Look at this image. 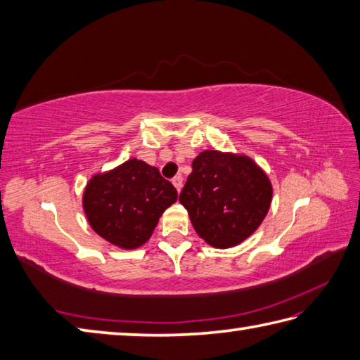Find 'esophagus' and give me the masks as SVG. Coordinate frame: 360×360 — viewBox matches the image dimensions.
Returning a JSON list of instances; mask_svg holds the SVG:
<instances>
[{
	"label": "esophagus",
	"mask_w": 360,
	"mask_h": 360,
	"mask_svg": "<svg viewBox=\"0 0 360 360\" xmlns=\"http://www.w3.org/2000/svg\"><path fill=\"white\" fill-rule=\"evenodd\" d=\"M172 182H173V186L176 187V190H178V192H181V188H182V176L181 174L174 176V178L172 179Z\"/></svg>",
	"instance_id": "obj_1"
}]
</instances>
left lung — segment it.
<instances>
[{
  "instance_id": "1",
  "label": "left lung",
  "mask_w": 360,
  "mask_h": 360,
  "mask_svg": "<svg viewBox=\"0 0 360 360\" xmlns=\"http://www.w3.org/2000/svg\"><path fill=\"white\" fill-rule=\"evenodd\" d=\"M179 195L204 242L226 250L240 245L262 224L273 186L262 167L243 153L204 150Z\"/></svg>"
}]
</instances>
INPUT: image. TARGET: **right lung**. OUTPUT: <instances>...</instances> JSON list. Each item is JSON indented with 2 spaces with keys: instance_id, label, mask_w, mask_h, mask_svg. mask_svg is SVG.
<instances>
[{
  "instance_id": "obj_1",
  "label": "right lung",
  "mask_w": 360,
  "mask_h": 360,
  "mask_svg": "<svg viewBox=\"0 0 360 360\" xmlns=\"http://www.w3.org/2000/svg\"><path fill=\"white\" fill-rule=\"evenodd\" d=\"M176 200L178 192L156 167L132 158L91 176L82 209L90 228L105 242L136 250L150 240L159 218Z\"/></svg>"
}]
</instances>
